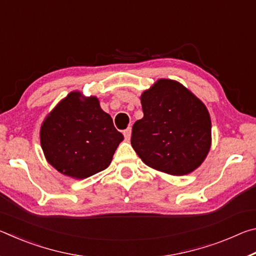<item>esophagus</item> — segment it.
<instances>
[{"instance_id": "1", "label": "esophagus", "mask_w": 256, "mask_h": 256, "mask_svg": "<svg viewBox=\"0 0 256 256\" xmlns=\"http://www.w3.org/2000/svg\"><path fill=\"white\" fill-rule=\"evenodd\" d=\"M131 132L132 131H131V128H130V126L123 132L124 136H125V138H126V140H130V138H131Z\"/></svg>"}]
</instances>
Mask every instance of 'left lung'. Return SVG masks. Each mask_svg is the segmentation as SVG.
<instances>
[{"label": "left lung", "mask_w": 256, "mask_h": 256, "mask_svg": "<svg viewBox=\"0 0 256 256\" xmlns=\"http://www.w3.org/2000/svg\"><path fill=\"white\" fill-rule=\"evenodd\" d=\"M144 118L132 128L131 144L146 166L172 176L192 172L211 148L210 114L180 82L159 79L141 94Z\"/></svg>", "instance_id": "1"}]
</instances>
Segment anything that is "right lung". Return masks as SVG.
I'll use <instances>...</instances> for the list:
<instances>
[{
	"label": "right lung",
	"mask_w": 256,
	"mask_h": 256,
	"mask_svg": "<svg viewBox=\"0 0 256 256\" xmlns=\"http://www.w3.org/2000/svg\"><path fill=\"white\" fill-rule=\"evenodd\" d=\"M40 136L48 164L76 180L106 170L124 140L98 98L80 92H70L50 110L42 123Z\"/></svg>",
	"instance_id": "1"
}]
</instances>
